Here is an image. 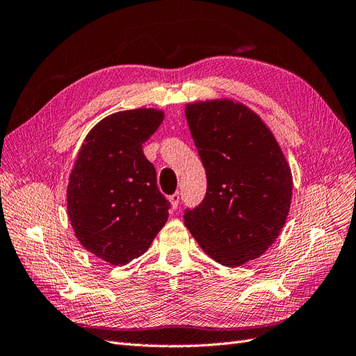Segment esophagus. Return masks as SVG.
<instances>
[{
	"label": "esophagus",
	"instance_id": "obj_1",
	"mask_svg": "<svg viewBox=\"0 0 356 356\" xmlns=\"http://www.w3.org/2000/svg\"><path fill=\"white\" fill-rule=\"evenodd\" d=\"M168 200L171 202V207L172 209H177L179 207V201H180V194H179V192H176V194H172Z\"/></svg>",
	"mask_w": 356,
	"mask_h": 356
}]
</instances>
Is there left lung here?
I'll use <instances>...</instances> for the list:
<instances>
[{
    "label": "left lung",
    "instance_id": "1",
    "mask_svg": "<svg viewBox=\"0 0 356 356\" xmlns=\"http://www.w3.org/2000/svg\"><path fill=\"white\" fill-rule=\"evenodd\" d=\"M185 115L207 175L206 197L185 211V225L211 259L243 266L267 252L285 225L291 167L266 122L238 101H197Z\"/></svg>",
    "mask_w": 356,
    "mask_h": 356
}]
</instances>
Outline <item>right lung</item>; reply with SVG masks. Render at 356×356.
Here are the masks:
<instances>
[{
	"instance_id": "right-lung-1",
	"label": "right lung",
	"mask_w": 356,
	"mask_h": 356,
	"mask_svg": "<svg viewBox=\"0 0 356 356\" xmlns=\"http://www.w3.org/2000/svg\"><path fill=\"white\" fill-rule=\"evenodd\" d=\"M162 120L164 111L158 108L104 118L88 133L71 170V227L80 245L111 266L143 255L168 219L170 202L143 154V143Z\"/></svg>"
}]
</instances>
